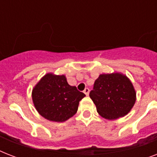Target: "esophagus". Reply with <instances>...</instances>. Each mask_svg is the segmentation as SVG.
I'll return each instance as SVG.
<instances>
[{
	"instance_id": "obj_1",
	"label": "esophagus",
	"mask_w": 157,
	"mask_h": 157,
	"mask_svg": "<svg viewBox=\"0 0 157 157\" xmlns=\"http://www.w3.org/2000/svg\"><path fill=\"white\" fill-rule=\"evenodd\" d=\"M84 93L86 94V95H88L89 93H90V89L89 88H86L84 90Z\"/></svg>"
}]
</instances>
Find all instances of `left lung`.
I'll list each match as a JSON object with an SVG mask.
<instances>
[{
	"label": "left lung",
	"instance_id": "1",
	"mask_svg": "<svg viewBox=\"0 0 157 157\" xmlns=\"http://www.w3.org/2000/svg\"><path fill=\"white\" fill-rule=\"evenodd\" d=\"M90 97L101 117L116 120L130 112L136 101V92L125 75L114 72L99 75Z\"/></svg>",
	"mask_w": 157,
	"mask_h": 157
}]
</instances>
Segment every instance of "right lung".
Returning <instances> with one entry per match:
<instances>
[{"label": "right lung", "mask_w": 157, "mask_h": 157, "mask_svg": "<svg viewBox=\"0 0 157 157\" xmlns=\"http://www.w3.org/2000/svg\"><path fill=\"white\" fill-rule=\"evenodd\" d=\"M86 96L71 86L64 75L47 73L32 92L33 104L38 113L50 121L63 122L73 117L79 102Z\"/></svg>", "instance_id": "right-lung-1"}]
</instances>
